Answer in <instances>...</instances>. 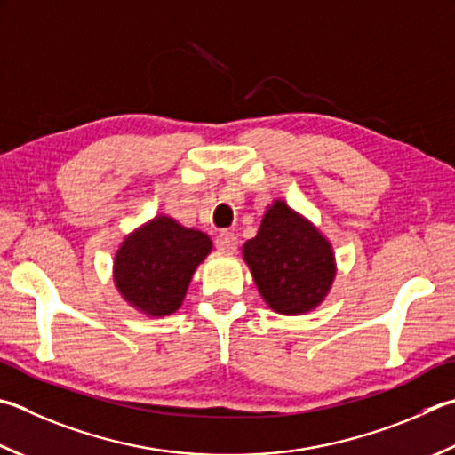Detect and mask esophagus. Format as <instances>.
Wrapping results in <instances>:
<instances>
[{"instance_id": "1", "label": "esophagus", "mask_w": 455, "mask_h": 455, "mask_svg": "<svg viewBox=\"0 0 455 455\" xmlns=\"http://www.w3.org/2000/svg\"><path fill=\"white\" fill-rule=\"evenodd\" d=\"M217 251L225 252V254H235L238 249V238L235 233H228V230H222V233L217 236Z\"/></svg>"}]
</instances>
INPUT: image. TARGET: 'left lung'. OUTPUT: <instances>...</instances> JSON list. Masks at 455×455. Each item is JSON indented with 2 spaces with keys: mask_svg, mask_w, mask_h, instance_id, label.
Here are the masks:
<instances>
[{
  "mask_svg": "<svg viewBox=\"0 0 455 455\" xmlns=\"http://www.w3.org/2000/svg\"><path fill=\"white\" fill-rule=\"evenodd\" d=\"M243 259L264 302L286 316L320 307L336 276L332 244L284 201L268 206L259 233L243 244Z\"/></svg>",
  "mask_w": 455,
  "mask_h": 455,
  "instance_id": "left-lung-1",
  "label": "left lung"
}]
</instances>
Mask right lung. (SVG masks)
<instances>
[{"instance_id": "obj_1", "label": "right lung", "mask_w": 455, "mask_h": 455, "mask_svg": "<svg viewBox=\"0 0 455 455\" xmlns=\"http://www.w3.org/2000/svg\"><path fill=\"white\" fill-rule=\"evenodd\" d=\"M211 251L209 235L159 214L127 235L115 252V286L145 316H169L180 308L196 267Z\"/></svg>"}]
</instances>
